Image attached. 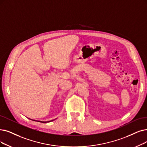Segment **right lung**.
Instances as JSON below:
<instances>
[{
    "label": "right lung",
    "instance_id": "obj_1",
    "mask_svg": "<svg viewBox=\"0 0 147 147\" xmlns=\"http://www.w3.org/2000/svg\"><path fill=\"white\" fill-rule=\"evenodd\" d=\"M31 120H32V121H38V122H42V123H46V122H51V121H54V120H52V121H46V122H45V121H37V120H34V119H31Z\"/></svg>",
    "mask_w": 147,
    "mask_h": 147
}]
</instances>
